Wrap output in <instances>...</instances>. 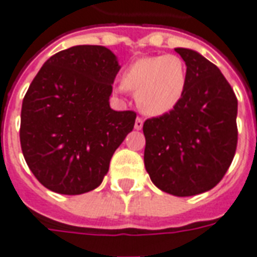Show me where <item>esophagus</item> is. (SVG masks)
Listing matches in <instances>:
<instances>
[{"instance_id":"obj_1","label":"esophagus","mask_w":257,"mask_h":257,"mask_svg":"<svg viewBox=\"0 0 257 257\" xmlns=\"http://www.w3.org/2000/svg\"><path fill=\"white\" fill-rule=\"evenodd\" d=\"M143 123H144V121L142 118H136V121H135V129H136V131H140V129L143 128Z\"/></svg>"}]
</instances>
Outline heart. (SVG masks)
Returning <instances> with one entry per match:
<instances>
[{"instance_id":"obj_1","label":"heart","mask_w":257,"mask_h":257,"mask_svg":"<svg viewBox=\"0 0 257 257\" xmlns=\"http://www.w3.org/2000/svg\"><path fill=\"white\" fill-rule=\"evenodd\" d=\"M187 66L176 54L142 57L122 73L121 84L135 92L139 109L147 115L170 113L187 90Z\"/></svg>"}]
</instances>
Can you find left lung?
I'll return each mask as SVG.
<instances>
[{"instance_id": "1", "label": "left lung", "mask_w": 257, "mask_h": 257, "mask_svg": "<svg viewBox=\"0 0 257 257\" xmlns=\"http://www.w3.org/2000/svg\"><path fill=\"white\" fill-rule=\"evenodd\" d=\"M174 50L187 65V90L176 109L144 122V165L161 191L195 196L215 187L234 158L237 98L200 53Z\"/></svg>"}]
</instances>
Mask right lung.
<instances>
[{"instance_id":"obj_1","label":"right lung","mask_w":257,"mask_h":257,"mask_svg":"<svg viewBox=\"0 0 257 257\" xmlns=\"http://www.w3.org/2000/svg\"><path fill=\"white\" fill-rule=\"evenodd\" d=\"M121 66L104 46L80 45L43 64L23 99L20 143L30 170L61 195L98 188L132 132L135 111L110 107Z\"/></svg>"}]
</instances>
